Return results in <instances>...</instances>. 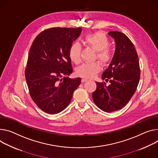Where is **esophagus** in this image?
Masks as SVG:
<instances>
[{
  "label": "esophagus",
  "mask_w": 158,
  "mask_h": 158,
  "mask_svg": "<svg viewBox=\"0 0 158 158\" xmlns=\"http://www.w3.org/2000/svg\"><path fill=\"white\" fill-rule=\"evenodd\" d=\"M87 81H88V79H85V78H82V79H81V82H86Z\"/></svg>",
  "instance_id": "34e87169"
}]
</instances>
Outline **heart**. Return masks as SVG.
<instances>
[{"instance_id":"heart-1","label":"heart","mask_w":158,"mask_h":158,"mask_svg":"<svg viewBox=\"0 0 158 158\" xmlns=\"http://www.w3.org/2000/svg\"><path fill=\"white\" fill-rule=\"evenodd\" d=\"M84 44L96 51L94 59H98L103 65H108L113 59V53L110 49V41L102 32H96L85 35L83 38ZM81 47L77 43H74L69 48V55L70 60L76 64L81 61ZM101 70V65L98 62L85 63L77 69L78 76L91 79L94 77Z\"/></svg>"}]
</instances>
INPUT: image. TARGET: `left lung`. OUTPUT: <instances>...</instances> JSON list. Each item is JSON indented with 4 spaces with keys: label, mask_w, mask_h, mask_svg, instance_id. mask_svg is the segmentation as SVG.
<instances>
[{
    "label": "left lung",
    "mask_w": 158,
    "mask_h": 158,
    "mask_svg": "<svg viewBox=\"0 0 158 158\" xmlns=\"http://www.w3.org/2000/svg\"><path fill=\"white\" fill-rule=\"evenodd\" d=\"M114 39L116 49L113 58L102 75V79L109 81L96 83L92 96L96 105L105 112L123 108L135 93L140 79L139 57L131 40L119 31H110Z\"/></svg>",
    "instance_id": "left-lung-1"
}]
</instances>
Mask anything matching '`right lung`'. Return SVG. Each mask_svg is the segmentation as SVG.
Instances as JSON below:
<instances>
[{
	"mask_svg": "<svg viewBox=\"0 0 158 158\" xmlns=\"http://www.w3.org/2000/svg\"><path fill=\"white\" fill-rule=\"evenodd\" d=\"M81 27H52L34 40L28 55L25 78L31 98L44 112L59 113L66 108L81 78L67 77L73 71L69 50Z\"/></svg>",
	"mask_w": 158,
	"mask_h": 158,
	"instance_id": "1",
	"label": "right lung"
}]
</instances>
